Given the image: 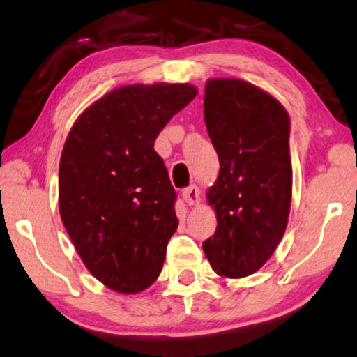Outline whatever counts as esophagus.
Wrapping results in <instances>:
<instances>
[{"label":"esophagus","instance_id":"esophagus-1","mask_svg":"<svg viewBox=\"0 0 357 357\" xmlns=\"http://www.w3.org/2000/svg\"><path fill=\"white\" fill-rule=\"evenodd\" d=\"M183 200L185 204H189V205H194V204H199V200H200V192H199V189H197V185H189V188H185L184 190H183Z\"/></svg>","mask_w":357,"mask_h":357}]
</instances>
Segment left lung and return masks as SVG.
<instances>
[{
    "label": "left lung",
    "instance_id": "left-lung-1",
    "mask_svg": "<svg viewBox=\"0 0 357 357\" xmlns=\"http://www.w3.org/2000/svg\"><path fill=\"white\" fill-rule=\"evenodd\" d=\"M204 116L220 174L208 190L217 231L202 248L218 275L248 277L272 257L288 225L289 116L272 95L238 79L208 80Z\"/></svg>",
    "mask_w": 357,
    "mask_h": 357
}]
</instances>
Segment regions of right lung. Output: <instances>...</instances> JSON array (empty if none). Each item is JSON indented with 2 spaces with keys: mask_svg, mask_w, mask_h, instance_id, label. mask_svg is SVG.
<instances>
[{
  "mask_svg": "<svg viewBox=\"0 0 357 357\" xmlns=\"http://www.w3.org/2000/svg\"><path fill=\"white\" fill-rule=\"evenodd\" d=\"M197 90L128 85L85 109L59 162V213L95 278L118 293L149 288L178 228L176 190L153 142Z\"/></svg>",
  "mask_w": 357,
  "mask_h": 357,
  "instance_id": "obj_1",
  "label": "right lung"
}]
</instances>
